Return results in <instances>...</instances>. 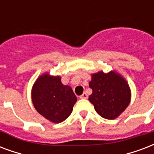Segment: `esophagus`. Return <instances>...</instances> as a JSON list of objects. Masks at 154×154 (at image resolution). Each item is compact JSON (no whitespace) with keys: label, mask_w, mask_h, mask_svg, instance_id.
Returning a JSON list of instances; mask_svg holds the SVG:
<instances>
[{"label":"esophagus","mask_w":154,"mask_h":154,"mask_svg":"<svg viewBox=\"0 0 154 154\" xmlns=\"http://www.w3.org/2000/svg\"><path fill=\"white\" fill-rule=\"evenodd\" d=\"M79 97L83 98V99H87V98H88V95H87L86 92H84V93H83Z\"/></svg>","instance_id":"obj_1"}]
</instances>
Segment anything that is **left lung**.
Masks as SVG:
<instances>
[{"label":"left lung","instance_id":"8db88e82","mask_svg":"<svg viewBox=\"0 0 154 154\" xmlns=\"http://www.w3.org/2000/svg\"><path fill=\"white\" fill-rule=\"evenodd\" d=\"M89 87L92 93L88 100L95 110L106 119H115L129 106L131 92L128 81L119 73L102 70L91 75Z\"/></svg>","mask_w":154,"mask_h":154}]
</instances>
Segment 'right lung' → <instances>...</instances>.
<instances>
[{
	"mask_svg": "<svg viewBox=\"0 0 154 154\" xmlns=\"http://www.w3.org/2000/svg\"><path fill=\"white\" fill-rule=\"evenodd\" d=\"M60 75L45 72L36 79L32 88V100L36 111L54 123L70 116L77 97L71 87L64 85Z\"/></svg>",
	"mask_w": 154,
	"mask_h": 154,
	"instance_id": "add662e5",
	"label": "right lung"
}]
</instances>
